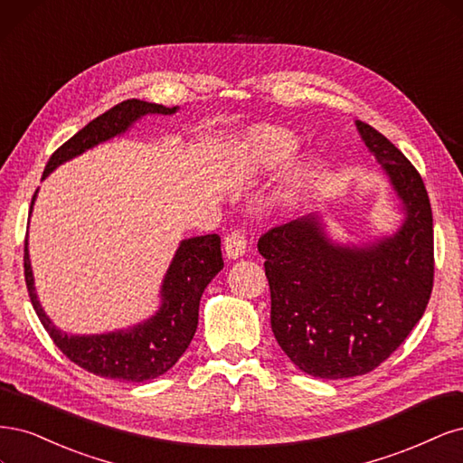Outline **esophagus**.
<instances>
[{"label":"esophagus","instance_id":"1","mask_svg":"<svg viewBox=\"0 0 463 463\" xmlns=\"http://www.w3.org/2000/svg\"><path fill=\"white\" fill-rule=\"evenodd\" d=\"M225 256L229 260H238L246 253V234L242 231H232L225 236Z\"/></svg>","mask_w":463,"mask_h":463}]
</instances>
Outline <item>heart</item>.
<instances>
[{"instance_id": "obj_1", "label": "heart", "mask_w": 463, "mask_h": 463, "mask_svg": "<svg viewBox=\"0 0 463 463\" xmlns=\"http://www.w3.org/2000/svg\"><path fill=\"white\" fill-rule=\"evenodd\" d=\"M296 146L298 142L292 134L277 127H258L250 130L242 140V150L248 154V157L263 167L280 165L282 161H287L294 154ZM309 169V165L298 169L296 181H304Z\"/></svg>"}]
</instances>
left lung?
<instances>
[{
    "mask_svg": "<svg viewBox=\"0 0 463 463\" xmlns=\"http://www.w3.org/2000/svg\"><path fill=\"white\" fill-rule=\"evenodd\" d=\"M402 202V227L369 246L335 244L319 215L261 234L271 329L294 365L319 379L379 367L421 319L435 277L432 212L421 175L398 147L355 121Z\"/></svg>",
    "mask_w": 463,
    "mask_h": 463,
    "instance_id": "left-lung-1",
    "label": "left lung"
}]
</instances>
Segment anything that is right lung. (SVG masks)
Instances as JSON below:
<instances>
[{
	"label": "right lung",
	"mask_w": 463,
	"mask_h": 463,
	"mask_svg": "<svg viewBox=\"0 0 463 463\" xmlns=\"http://www.w3.org/2000/svg\"><path fill=\"white\" fill-rule=\"evenodd\" d=\"M178 108H165L159 103L142 99H127L115 108L96 117L82 130L74 134L50 157L43 176L46 178L61 163L90 150L99 142L123 134L140 117L159 113L173 115ZM34 192L33 205L36 200ZM222 269L221 238L217 234L186 238L178 246L161 285V307L147 321L130 326L127 331H113L106 335H67L55 329V325L42 309L34 290V277L31 258H28V241H24V280L28 296L43 329L48 331L55 346L71 362L94 373V375L144 383L167 373L178 357L184 354L198 329L200 298L212 279Z\"/></svg>",
	"instance_id": "right-lung-1"
}]
</instances>
